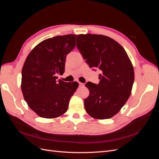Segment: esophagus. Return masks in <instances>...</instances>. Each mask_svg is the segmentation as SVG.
Returning a JSON list of instances; mask_svg holds the SVG:
<instances>
[{"instance_id": "1", "label": "esophagus", "mask_w": 159, "mask_h": 159, "mask_svg": "<svg viewBox=\"0 0 159 159\" xmlns=\"http://www.w3.org/2000/svg\"><path fill=\"white\" fill-rule=\"evenodd\" d=\"M79 85H80V87H84V84L81 83V82H79Z\"/></svg>"}]
</instances>
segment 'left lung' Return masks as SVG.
<instances>
[{
	"instance_id": "left-lung-1",
	"label": "left lung",
	"mask_w": 159,
	"mask_h": 159,
	"mask_svg": "<svg viewBox=\"0 0 159 159\" xmlns=\"http://www.w3.org/2000/svg\"><path fill=\"white\" fill-rule=\"evenodd\" d=\"M77 48L90 68H99V83L85 84L89 95L85 109L92 117L106 119L116 115L128 100L134 79V69L123 48L101 34L77 36Z\"/></svg>"
}]
</instances>
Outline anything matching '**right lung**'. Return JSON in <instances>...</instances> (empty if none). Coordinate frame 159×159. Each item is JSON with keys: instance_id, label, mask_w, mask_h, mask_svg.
Here are the masks:
<instances>
[{"instance_id": "add662e5", "label": "right lung", "mask_w": 159, "mask_h": 159, "mask_svg": "<svg viewBox=\"0 0 159 159\" xmlns=\"http://www.w3.org/2000/svg\"><path fill=\"white\" fill-rule=\"evenodd\" d=\"M75 34L43 40L27 56L22 70L21 89L28 106L38 116L53 119L68 110L70 99L79 84L57 81L63 74L66 57L75 46Z\"/></svg>"}]
</instances>
